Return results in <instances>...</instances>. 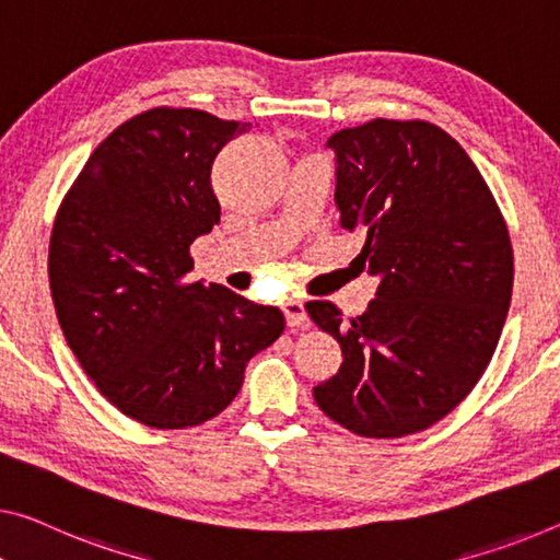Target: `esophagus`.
I'll use <instances>...</instances> for the list:
<instances>
[{"instance_id":"34e87169","label":"esophagus","mask_w":560,"mask_h":560,"mask_svg":"<svg viewBox=\"0 0 560 560\" xmlns=\"http://www.w3.org/2000/svg\"><path fill=\"white\" fill-rule=\"evenodd\" d=\"M282 313H285V320H288L290 328H307V325H310L303 300H285V305H282Z\"/></svg>"}]
</instances>
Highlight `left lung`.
Returning a JSON list of instances; mask_svg holds the SVG:
<instances>
[{
    "instance_id": "8db88e82",
    "label": "left lung",
    "mask_w": 560,
    "mask_h": 560,
    "mask_svg": "<svg viewBox=\"0 0 560 560\" xmlns=\"http://www.w3.org/2000/svg\"><path fill=\"white\" fill-rule=\"evenodd\" d=\"M340 225L365 235L381 275L363 315L325 300L305 310L340 342L342 365L313 395L363 438L425 430L476 388L513 292L509 225L478 167L425 119H370L328 140Z\"/></svg>"
}]
</instances>
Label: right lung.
I'll return each instance as SVG.
<instances>
[{
	"mask_svg": "<svg viewBox=\"0 0 560 560\" xmlns=\"http://www.w3.org/2000/svg\"><path fill=\"white\" fill-rule=\"evenodd\" d=\"M250 122L152 107L92 152L59 205L49 288L67 346L127 418L202 425L243 388L245 365L285 330L278 307L187 280L190 245L220 222L210 172Z\"/></svg>",
	"mask_w": 560,
	"mask_h": 560,
	"instance_id": "add662e5",
	"label": "right lung"
}]
</instances>
